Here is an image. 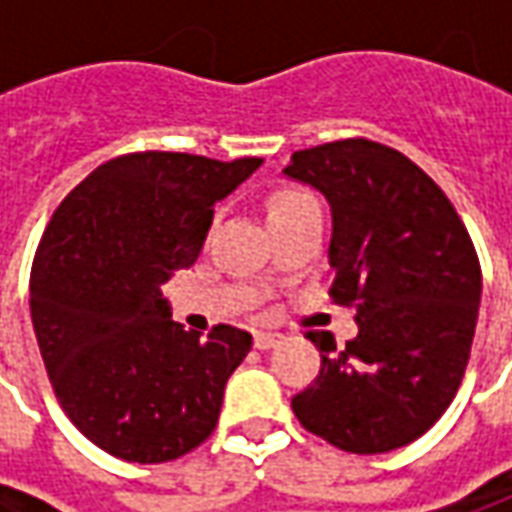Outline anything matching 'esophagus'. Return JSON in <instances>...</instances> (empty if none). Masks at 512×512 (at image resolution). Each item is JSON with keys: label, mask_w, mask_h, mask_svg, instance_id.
<instances>
[{"label": "esophagus", "mask_w": 512, "mask_h": 512, "mask_svg": "<svg viewBox=\"0 0 512 512\" xmlns=\"http://www.w3.org/2000/svg\"><path fill=\"white\" fill-rule=\"evenodd\" d=\"M279 340H282L279 334L257 332V334H255V348H260V351H268V348H277Z\"/></svg>", "instance_id": "esophagus-1"}]
</instances>
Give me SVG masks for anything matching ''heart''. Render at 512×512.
Segmentation results:
<instances>
[{
	"label": "heart",
	"mask_w": 512,
	"mask_h": 512,
	"mask_svg": "<svg viewBox=\"0 0 512 512\" xmlns=\"http://www.w3.org/2000/svg\"><path fill=\"white\" fill-rule=\"evenodd\" d=\"M307 200H312V197L310 194H304V191H279V194H274L271 205H268V213L285 211V208H293V205H299V202Z\"/></svg>",
	"instance_id": "heart-1"
}]
</instances>
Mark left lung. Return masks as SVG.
<instances>
[{
	"instance_id": "1",
	"label": "left lung",
	"mask_w": 512,
	"mask_h": 512,
	"mask_svg": "<svg viewBox=\"0 0 512 512\" xmlns=\"http://www.w3.org/2000/svg\"><path fill=\"white\" fill-rule=\"evenodd\" d=\"M282 175L329 202V293L359 323L345 348L307 334L321 373L290 406L345 452L406 447L447 411L469 362L483 293L472 238L411 158L370 139L299 150Z\"/></svg>"
}]
</instances>
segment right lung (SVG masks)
<instances>
[{
	"label": "right lung",
	"instance_id": "right-lung-1",
	"mask_svg": "<svg viewBox=\"0 0 512 512\" xmlns=\"http://www.w3.org/2000/svg\"><path fill=\"white\" fill-rule=\"evenodd\" d=\"M263 158L128 153L62 200L29 277V312L62 411L131 463L175 461L216 428L252 334L172 321L161 293L202 252L216 202Z\"/></svg>",
	"mask_w": 512,
	"mask_h": 512
}]
</instances>
